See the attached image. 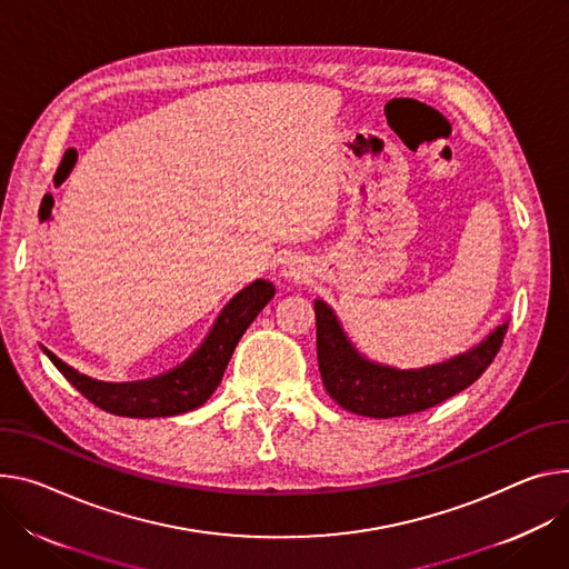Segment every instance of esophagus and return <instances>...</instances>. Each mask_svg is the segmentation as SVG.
Segmentation results:
<instances>
[{
	"label": "esophagus",
	"mask_w": 569,
	"mask_h": 569,
	"mask_svg": "<svg viewBox=\"0 0 569 569\" xmlns=\"http://www.w3.org/2000/svg\"><path fill=\"white\" fill-rule=\"evenodd\" d=\"M281 274L290 281H299L306 274V268L301 266V261H297V258H288L283 268H281Z\"/></svg>",
	"instance_id": "obj_1"
}]
</instances>
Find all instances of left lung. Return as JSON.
Listing matches in <instances>:
<instances>
[{
	"instance_id": "1",
	"label": "left lung",
	"mask_w": 569,
	"mask_h": 569,
	"mask_svg": "<svg viewBox=\"0 0 569 569\" xmlns=\"http://www.w3.org/2000/svg\"><path fill=\"white\" fill-rule=\"evenodd\" d=\"M318 363L327 392L345 410L366 418H401L427 410L472 386L495 360L508 322L497 327L477 347L445 363L420 370H397L358 353L340 327L333 308L316 299Z\"/></svg>"
}]
</instances>
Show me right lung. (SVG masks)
<instances>
[{
  "mask_svg": "<svg viewBox=\"0 0 569 569\" xmlns=\"http://www.w3.org/2000/svg\"><path fill=\"white\" fill-rule=\"evenodd\" d=\"M272 297L274 286L266 279H256L222 308L213 329L188 360L161 377L144 381H97L79 375L49 349L42 347V351L59 372L101 410L122 418H172L199 408L216 392L238 340Z\"/></svg>",
  "mask_w": 569,
  "mask_h": 569,
  "instance_id": "add662e5",
  "label": "right lung"
}]
</instances>
